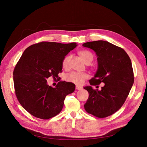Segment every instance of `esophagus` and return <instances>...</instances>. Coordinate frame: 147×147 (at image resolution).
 Masks as SVG:
<instances>
[{"label": "esophagus", "instance_id": "1", "mask_svg": "<svg viewBox=\"0 0 147 147\" xmlns=\"http://www.w3.org/2000/svg\"><path fill=\"white\" fill-rule=\"evenodd\" d=\"M76 88L77 90H80L82 89V87L80 86H76V88Z\"/></svg>", "mask_w": 147, "mask_h": 147}]
</instances>
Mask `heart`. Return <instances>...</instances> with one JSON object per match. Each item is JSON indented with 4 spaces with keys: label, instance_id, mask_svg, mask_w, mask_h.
<instances>
[{
    "label": "heart",
    "instance_id": "b5f03b06",
    "mask_svg": "<svg viewBox=\"0 0 147 147\" xmlns=\"http://www.w3.org/2000/svg\"><path fill=\"white\" fill-rule=\"evenodd\" d=\"M78 53L81 58L86 64H90L92 61L93 55L91 52L86 50H82L80 51ZM71 57H72L69 55L64 56L63 59V62H62V65H63V68L68 69L69 67ZM88 77V75L86 74L72 72L67 75L66 80L76 84H82L84 80L87 79Z\"/></svg>",
    "mask_w": 147,
    "mask_h": 147
}]
</instances>
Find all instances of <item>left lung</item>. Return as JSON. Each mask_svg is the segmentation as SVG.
Listing matches in <instances>:
<instances>
[{
  "instance_id": "1",
  "label": "left lung",
  "mask_w": 147,
  "mask_h": 147,
  "mask_svg": "<svg viewBox=\"0 0 147 147\" xmlns=\"http://www.w3.org/2000/svg\"><path fill=\"white\" fill-rule=\"evenodd\" d=\"M83 46L92 49L97 56L98 69L90 84H105L100 91L84 87L89 93L84 109L96 117H107L123 106L134 83L131 61L122 48L107 41L88 42Z\"/></svg>"
}]
</instances>
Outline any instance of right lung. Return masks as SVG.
Listing matches in <instances>:
<instances>
[{
    "label": "right lung",
    "mask_w": 147,
    "mask_h": 147,
    "mask_svg": "<svg viewBox=\"0 0 147 147\" xmlns=\"http://www.w3.org/2000/svg\"><path fill=\"white\" fill-rule=\"evenodd\" d=\"M77 46L76 43L42 42L27 48L13 70L15 94L21 106L34 117L48 119L63 109L67 95L75 89L71 82H59L55 88L47 79L59 81L63 59Z\"/></svg>",
    "instance_id": "add662e5"
}]
</instances>
